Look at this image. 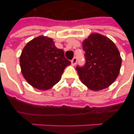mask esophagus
<instances>
[{
  "label": "esophagus",
  "mask_w": 134,
  "mask_h": 134,
  "mask_svg": "<svg viewBox=\"0 0 134 134\" xmlns=\"http://www.w3.org/2000/svg\"><path fill=\"white\" fill-rule=\"evenodd\" d=\"M76 62H77V58H76V57H74L72 60H71V65H73V66H74V65L76 64Z\"/></svg>",
  "instance_id": "34e87169"
}]
</instances>
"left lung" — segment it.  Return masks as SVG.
<instances>
[{
	"label": "left lung",
	"instance_id": "left-lung-1",
	"mask_svg": "<svg viewBox=\"0 0 134 134\" xmlns=\"http://www.w3.org/2000/svg\"><path fill=\"white\" fill-rule=\"evenodd\" d=\"M86 65L76 67L79 79L94 91L110 86L118 76L122 58L118 48L107 37L92 33L83 42Z\"/></svg>",
	"mask_w": 134,
	"mask_h": 134
}]
</instances>
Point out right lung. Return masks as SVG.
Masks as SVG:
<instances>
[{
	"label": "right lung",
	"mask_w": 134,
	"mask_h": 134,
	"mask_svg": "<svg viewBox=\"0 0 134 134\" xmlns=\"http://www.w3.org/2000/svg\"><path fill=\"white\" fill-rule=\"evenodd\" d=\"M70 64L63 49L55 46L53 40L43 35L27 43L20 55L24 79L41 90L50 89L58 83L64 69Z\"/></svg>",
	"instance_id": "obj_1"
}]
</instances>
